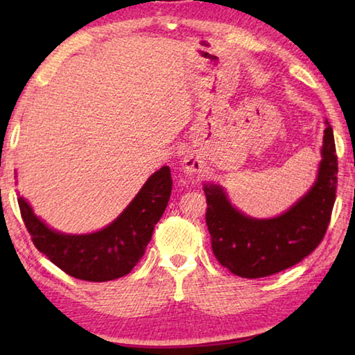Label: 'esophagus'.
I'll return each instance as SVG.
<instances>
[{"mask_svg": "<svg viewBox=\"0 0 355 355\" xmlns=\"http://www.w3.org/2000/svg\"><path fill=\"white\" fill-rule=\"evenodd\" d=\"M202 161L197 158L196 155H192V153H189V155H186L184 156V159H183V169H184V172L188 173V175H191V177H196V175H199V173L202 172Z\"/></svg>", "mask_w": 355, "mask_h": 355, "instance_id": "1", "label": "esophagus"}]
</instances>
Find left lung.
<instances>
[{"label": "left lung", "instance_id": "obj_1", "mask_svg": "<svg viewBox=\"0 0 355 355\" xmlns=\"http://www.w3.org/2000/svg\"><path fill=\"white\" fill-rule=\"evenodd\" d=\"M336 173L334 131L326 120L315 183L285 213L269 219L250 218L232 205L220 184H203L207 225L218 261L239 277L260 279L304 260L326 235L335 202Z\"/></svg>", "mask_w": 355, "mask_h": 355}]
</instances>
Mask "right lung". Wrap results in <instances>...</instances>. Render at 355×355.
<instances>
[{
  "label": "right lung",
  "instance_id": "add662e5",
  "mask_svg": "<svg viewBox=\"0 0 355 355\" xmlns=\"http://www.w3.org/2000/svg\"><path fill=\"white\" fill-rule=\"evenodd\" d=\"M169 166L148 177L128 207L98 232L71 235L48 227L19 196L21 218L37 250L64 272L80 280L107 282L130 274L152 239L171 199Z\"/></svg>",
  "mask_w": 355,
  "mask_h": 355
}]
</instances>
